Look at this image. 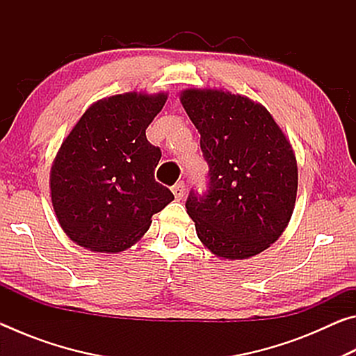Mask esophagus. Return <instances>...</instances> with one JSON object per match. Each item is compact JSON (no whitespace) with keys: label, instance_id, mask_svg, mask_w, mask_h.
I'll use <instances>...</instances> for the list:
<instances>
[{"label":"esophagus","instance_id":"esophagus-1","mask_svg":"<svg viewBox=\"0 0 356 356\" xmlns=\"http://www.w3.org/2000/svg\"><path fill=\"white\" fill-rule=\"evenodd\" d=\"M172 193H174V196H176L177 201L182 200V197L185 196V182H182V180H180V182H177L176 185H174L172 186Z\"/></svg>","mask_w":356,"mask_h":356}]
</instances>
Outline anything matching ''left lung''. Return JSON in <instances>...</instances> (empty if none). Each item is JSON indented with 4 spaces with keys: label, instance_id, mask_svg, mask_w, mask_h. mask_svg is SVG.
<instances>
[{
    "label": "left lung",
    "instance_id": "obj_1",
    "mask_svg": "<svg viewBox=\"0 0 356 356\" xmlns=\"http://www.w3.org/2000/svg\"><path fill=\"white\" fill-rule=\"evenodd\" d=\"M180 102L201 134L207 190L190 191L197 237L222 259H248L291 220L298 171L291 143L261 104L221 89H185Z\"/></svg>",
    "mask_w": 356,
    "mask_h": 356
}]
</instances>
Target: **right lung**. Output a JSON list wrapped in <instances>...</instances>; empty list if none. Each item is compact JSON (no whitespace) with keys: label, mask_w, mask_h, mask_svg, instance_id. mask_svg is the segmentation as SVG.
<instances>
[{"label":"right lung","mask_w":356,"mask_h":356,"mask_svg":"<svg viewBox=\"0 0 356 356\" xmlns=\"http://www.w3.org/2000/svg\"><path fill=\"white\" fill-rule=\"evenodd\" d=\"M166 99L165 92L135 91L102 99L61 144L50 172L51 204L76 245L99 252L127 250L174 200L155 182L161 150L146 138Z\"/></svg>","instance_id":"add662e5"}]
</instances>
